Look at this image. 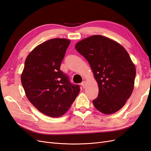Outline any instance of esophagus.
Listing matches in <instances>:
<instances>
[{"mask_svg":"<svg viewBox=\"0 0 151 151\" xmlns=\"http://www.w3.org/2000/svg\"><path fill=\"white\" fill-rule=\"evenodd\" d=\"M86 82L85 81H83V83H81V85H82V86H83V88H85V86H86Z\"/></svg>","mask_w":151,"mask_h":151,"instance_id":"esophagus-1","label":"esophagus"}]
</instances>
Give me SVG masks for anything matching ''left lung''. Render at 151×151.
Listing matches in <instances>:
<instances>
[{"mask_svg":"<svg viewBox=\"0 0 151 151\" xmlns=\"http://www.w3.org/2000/svg\"><path fill=\"white\" fill-rule=\"evenodd\" d=\"M75 47L89 62L98 84V96L93 101L94 107L107 115L120 110L132 93L136 75L127 50L101 35L81 40Z\"/></svg>","mask_w":151,"mask_h":151,"instance_id":"left-lung-1","label":"left lung"}]
</instances>
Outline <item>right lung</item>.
<instances>
[{"label": "right lung", "instance_id": "add662e5", "mask_svg": "<svg viewBox=\"0 0 151 151\" xmlns=\"http://www.w3.org/2000/svg\"><path fill=\"white\" fill-rule=\"evenodd\" d=\"M70 43L67 39L49 40L35 48L25 60L21 79L26 97L48 116L64 115L79 93V86L71 84L60 69Z\"/></svg>", "mask_w": 151, "mask_h": 151}]
</instances>
